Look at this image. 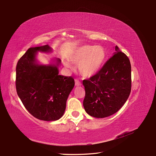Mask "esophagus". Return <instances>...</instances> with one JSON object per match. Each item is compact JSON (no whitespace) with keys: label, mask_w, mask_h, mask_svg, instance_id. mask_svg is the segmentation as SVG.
I'll return each mask as SVG.
<instances>
[{"label":"esophagus","mask_w":156,"mask_h":156,"mask_svg":"<svg viewBox=\"0 0 156 156\" xmlns=\"http://www.w3.org/2000/svg\"><path fill=\"white\" fill-rule=\"evenodd\" d=\"M75 85L76 86H80V85H82V83H81L78 79H75Z\"/></svg>","instance_id":"1"}]
</instances>
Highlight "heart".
<instances>
[{"label":"heart","mask_w":156,"mask_h":156,"mask_svg":"<svg viewBox=\"0 0 156 156\" xmlns=\"http://www.w3.org/2000/svg\"><path fill=\"white\" fill-rule=\"evenodd\" d=\"M106 58L105 49L101 46L82 45L69 56V59L73 63H78L80 73L85 76H90L96 73L103 64ZM64 66L71 67L70 64L65 61Z\"/></svg>","instance_id":"1"}]
</instances>
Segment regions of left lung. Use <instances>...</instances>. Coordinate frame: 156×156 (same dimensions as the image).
Returning a JSON list of instances; mask_svg holds the SVG:
<instances>
[{
	"mask_svg": "<svg viewBox=\"0 0 156 156\" xmlns=\"http://www.w3.org/2000/svg\"><path fill=\"white\" fill-rule=\"evenodd\" d=\"M85 112L96 118H105L117 112L131 90L130 60L115 46V53L96 74L83 80Z\"/></svg>",
	"mask_w": 156,
	"mask_h": 156,
	"instance_id": "8db88e82",
	"label": "left lung"
}]
</instances>
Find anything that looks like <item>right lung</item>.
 <instances>
[{"label": "right lung", "instance_id": "1", "mask_svg": "<svg viewBox=\"0 0 156 156\" xmlns=\"http://www.w3.org/2000/svg\"><path fill=\"white\" fill-rule=\"evenodd\" d=\"M37 51L49 52L48 45L32 47L20 58L16 67V89L20 99L32 116L44 121L61 118L66 101L74 86L71 76L58 74L57 65H39L36 55Z\"/></svg>", "mask_w": 156, "mask_h": 156}]
</instances>
